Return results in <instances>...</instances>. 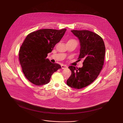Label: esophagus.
Here are the masks:
<instances>
[{"label":"esophagus","instance_id":"1","mask_svg":"<svg viewBox=\"0 0 123 123\" xmlns=\"http://www.w3.org/2000/svg\"><path fill=\"white\" fill-rule=\"evenodd\" d=\"M61 68L62 69H65L66 68H67V66H66V65H62Z\"/></svg>","mask_w":123,"mask_h":123}]
</instances>
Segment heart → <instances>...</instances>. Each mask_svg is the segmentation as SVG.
I'll return each mask as SVG.
<instances>
[{
  "mask_svg": "<svg viewBox=\"0 0 123 123\" xmlns=\"http://www.w3.org/2000/svg\"><path fill=\"white\" fill-rule=\"evenodd\" d=\"M77 43V42L76 40L74 39H73V38H71V39H69L68 40V43Z\"/></svg>",
  "mask_w": 123,
  "mask_h": 123,
  "instance_id": "b5f03b06",
  "label": "heart"
}]
</instances>
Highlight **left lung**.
<instances>
[{
	"label": "left lung",
	"mask_w": 123,
	"mask_h": 123,
	"mask_svg": "<svg viewBox=\"0 0 123 123\" xmlns=\"http://www.w3.org/2000/svg\"><path fill=\"white\" fill-rule=\"evenodd\" d=\"M71 32L78 37L80 43L78 59H84L82 68L70 66L72 72L67 81L68 86L81 89L95 80L104 65L105 53V43L101 37L89 30H73Z\"/></svg>",
	"instance_id": "1"
}]
</instances>
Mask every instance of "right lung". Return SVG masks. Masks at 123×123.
<instances>
[{"instance_id":"right-lung-1","label":"right lung","mask_w":123,"mask_h":123,"mask_svg":"<svg viewBox=\"0 0 123 123\" xmlns=\"http://www.w3.org/2000/svg\"><path fill=\"white\" fill-rule=\"evenodd\" d=\"M66 29H43L29 34L19 51L22 71L28 80L36 85L49 83L51 76L61 66L47 58L56 43L63 37Z\"/></svg>"}]
</instances>
